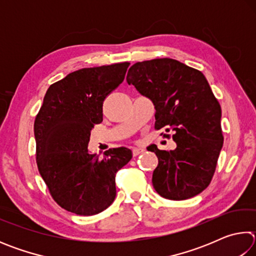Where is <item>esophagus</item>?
<instances>
[{
  "instance_id": "obj_1",
  "label": "esophagus",
  "mask_w": 256,
  "mask_h": 256,
  "mask_svg": "<svg viewBox=\"0 0 256 256\" xmlns=\"http://www.w3.org/2000/svg\"><path fill=\"white\" fill-rule=\"evenodd\" d=\"M144 151V149H142V148H133V150H132V152H133V156H138L140 154H142Z\"/></svg>"
}]
</instances>
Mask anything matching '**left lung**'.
Returning <instances> with one entry per match:
<instances>
[{
    "label": "left lung",
    "instance_id": "1",
    "mask_svg": "<svg viewBox=\"0 0 256 256\" xmlns=\"http://www.w3.org/2000/svg\"><path fill=\"white\" fill-rule=\"evenodd\" d=\"M126 81L154 102V128L174 132L175 150L146 148L158 158L154 190L174 201L200 194L214 177L224 144L222 107L206 76L176 60L154 58L133 64Z\"/></svg>",
    "mask_w": 256,
    "mask_h": 256
}]
</instances>
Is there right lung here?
Listing matches in <instances>:
<instances>
[{"instance_id":"add662e5","label":"right lung","mask_w":256,"mask_h":256,"mask_svg":"<svg viewBox=\"0 0 256 256\" xmlns=\"http://www.w3.org/2000/svg\"><path fill=\"white\" fill-rule=\"evenodd\" d=\"M128 62L84 68L50 84L34 120L36 162L58 204L79 216H94L116 196L115 176L132 158L120 146L102 159L89 154L94 124L102 122V104L122 84Z\"/></svg>"}]
</instances>
